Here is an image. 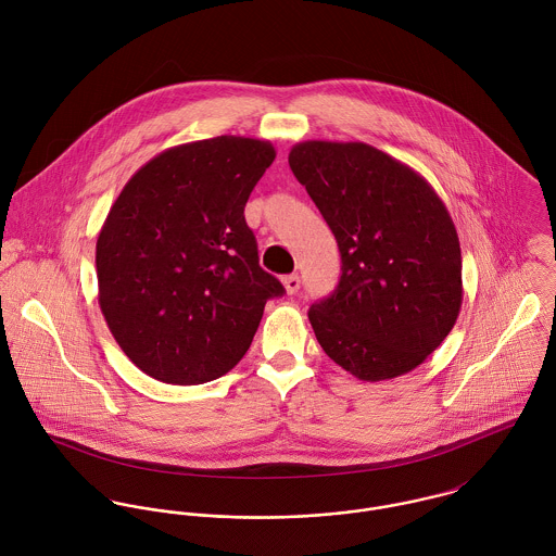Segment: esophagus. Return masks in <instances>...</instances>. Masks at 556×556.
<instances>
[{"label":"esophagus","instance_id":"obj_1","mask_svg":"<svg viewBox=\"0 0 556 556\" xmlns=\"http://www.w3.org/2000/svg\"><path fill=\"white\" fill-rule=\"evenodd\" d=\"M282 285H285L287 293H289V295H293V293H298V291H300V276H298V274L285 276V278H282Z\"/></svg>","mask_w":556,"mask_h":556}]
</instances>
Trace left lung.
<instances>
[{
    "instance_id": "1",
    "label": "left lung",
    "mask_w": 556,
    "mask_h": 556,
    "mask_svg": "<svg viewBox=\"0 0 556 556\" xmlns=\"http://www.w3.org/2000/svg\"><path fill=\"white\" fill-rule=\"evenodd\" d=\"M289 166L342 256L336 291L308 313L318 344L362 381L410 372L463 306L460 241L445 203L417 170L366 143L304 141Z\"/></svg>"
}]
</instances>
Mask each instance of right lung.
Listing matches in <instances>:
<instances>
[{
  "instance_id": "obj_1",
  "label": "right lung",
  "mask_w": 556,
  "mask_h": 556,
  "mask_svg": "<svg viewBox=\"0 0 556 556\" xmlns=\"http://www.w3.org/2000/svg\"><path fill=\"white\" fill-rule=\"evenodd\" d=\"M276 159L269 141L223 135L143 164L96 241L98 304L152 379L199 386L250 349L265 302L285 293L258 265L245 201Z\"/></svg>"
}]
</instances>
